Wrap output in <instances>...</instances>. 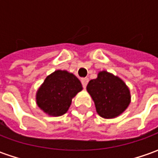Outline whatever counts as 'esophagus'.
I'll list each match as a JSON object with an SVG mask.
<instances>
[{"label": "esophagus", "mask_w": 158, "mask_h": 158, "mask_svg": "<svg viewBox=\"0 0 158 158\" xmlns=\"http://www.w3.org/2000/svg\"><path fill=\"white\" fill-rule=\"evenodd\" d=\"M81 82H82V86H83V88H86V86H87V84H88L89 82V78L87 77H85V78H82L81 79Z\"/></svg>", "instance_id": "34e87169"}]
</instances>
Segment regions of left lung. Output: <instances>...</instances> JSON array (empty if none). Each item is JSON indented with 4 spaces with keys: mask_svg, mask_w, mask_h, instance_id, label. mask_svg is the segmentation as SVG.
I'll return each instance as SVG.
<instances>
[{
    "mask_svg": "<svg viewBox=\"0 0 158 158\" xmlns=\"http://www.w3.org/2000/svg\"><path fill=\"white\" fill-rule=\"evenodd\" d=\"M87 91L94 100L97 112L103 118L117 117L130 103V92L125 82L106 71L98 73V78L89 82Z\"/></svg>",
    "mask_w": 158,
    "mask_h": 158,
    "instance_id": "obj_1",
    "label": "left lung"
}]
</instances>
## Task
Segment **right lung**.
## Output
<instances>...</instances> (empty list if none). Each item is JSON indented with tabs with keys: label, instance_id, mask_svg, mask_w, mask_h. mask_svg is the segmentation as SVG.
<instances>
[{
	"label": "right lung",
	"instance_id": "add662e5",
	"mask_svg": "<svg viewBox=\"0 0 158 158\" xmlns=\"http://www.w3.org/2000/svg\"><path fill=\"white\" fill-rule=\"evenodd\" d=\"M82 89V83L76 76L65 70H56L39 89L37 104L49 115L60 116L67 112L72 98Z\"/></svg>",
	"mask_w": 158,
	"mask_h": 158
}]
</instances>
